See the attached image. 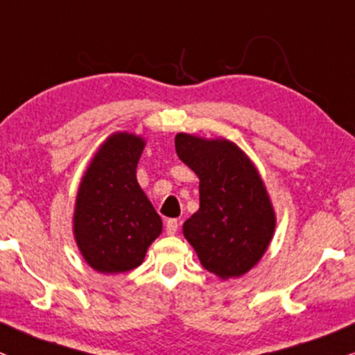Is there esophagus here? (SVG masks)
Masks as SVG:
<instances>
[{
	"mask_svg": "<svg viewBox=\"0 0 355 355\" xmlns=\"http://www.w3.org/2000/svg\"><path fill=\"white\" fill-rule=\"evenodd\" d=\"M178 230V220L177 219H168L165 222V232L168 235H175Z\"/></svg>",
	"mask_w": 355,
	"mask_h": 355,
	"instance_id": "34e87169",
	"label": "esophagus"
}]
</instances>
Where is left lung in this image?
<instances>
[{
	"mask_svg": "<svg viewBox=\"0 0 355 355\" xmlns=\"http://www.w3.org/2000/svg\"><path fill=\"white\" fill-rule=\"evenodd\" d=\"M175 149L200 178V209L183 234L202 266L222 279L259 261L274 232V212L257 168L234 143L180 133Z\"/></svg>",
	"mask_w": 355,
	"mask_h": 355,
	"instance_id": "8db88e82",
	"label": "left lung"
}]
</instances>
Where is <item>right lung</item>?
<instances>
[{
    "label": "right lung",
    "instance_id": "right-lung-1",
    "mask_svg": "<svg viewBox=\"0 0 355 355\" xmlns=\"http://www.w3.org/2000/svg\"><path fill=\"white\" fill-rule=\"evenodd\" d=\"M143 149L144 141L138 136H110L79 185L76 242L84 259L98 272L138 268L162 230V220L136 180Z\"/></svg>",
    "mask_w": 355,
    "mask_h": 355
}]
</instances>
